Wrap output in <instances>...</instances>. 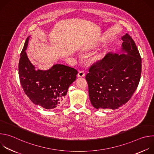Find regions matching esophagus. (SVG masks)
Masks as SVG:
<instances>
[{"instance_id":"1","label":"esophagus","mask_w":154,"mask_h":154,"mask_svg":"<svg viewBox=\"0 0 154 154\" xmlns=\"http://www.w3.org/2000/svg\"><path fill=\"white\" fill-rule=\"evenodd\" d=\"M85 75V74L84 71H79V73H78V74H77V77H84Z\"/></svg>"}]
</instances>
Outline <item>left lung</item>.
Listing matches in <instances>:
<instances>
[{"mask_svg":"<svg viewBox=\"0 0 154 154\" xmlns=\"http://www.w3.org/2000/svg\"><path fill=\"white\" fill-rule=\"evenodd\" d=\"M121 39L122 54L108 53L91 66L85 77L91 103L96 109L119 108L130 99L139 84L140 54L130 36L126 33Z\"/></svg>","mask_w":154,"mask_h":154,"instance_id":"obj_1","label":"left lung"}]
</instances>
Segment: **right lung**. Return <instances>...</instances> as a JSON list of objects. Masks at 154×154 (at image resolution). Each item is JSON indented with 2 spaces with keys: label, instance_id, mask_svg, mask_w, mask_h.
Segmentation results:
<instances>
[{
  "label": "right lung",
  "instance_id": "right-lung-1",
  "mask_svg": "<svg viewBox=\"0 0 154 154\" xmlns=\"http://www.w3.org/2000/svg\"><path fill=\"white\" fill-rule=\"evenodd\" d=\"M30 37L27 38L20 55L19 76L21 86L34 104L48 109H58L64 103L69 87L75 80L78 72L61 64H54L48 70L36 69L26 52Z\"/></svg>",
  "mask_w": 154,
  "mask_h": 154
}]
</instances>
